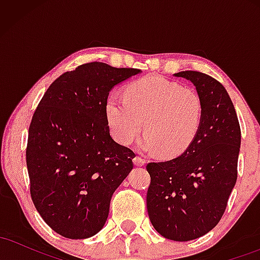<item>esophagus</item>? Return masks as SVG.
<instances>
[{
    "label": "esophagus",
    "mask_w": 260,
    "mask_h": 260,
    "mask_svg": "<svg viewBox=\"0 0 260 260\" xmlns=\"http://www.w3.org/2000/svg\"><path fill=\"white\" fill-rule=\"evenodd\" d=\"M133 164L136 166H143L145 164V160H143L142 157H139V156H136L133 159Z\"/></svg>",
    "instance_id": "obj_1"
}]
</instances>
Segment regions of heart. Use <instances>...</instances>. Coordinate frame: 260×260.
<instances>
[{"label":"heart","instance_id":"obj_1","mask_svg":"<svg viewBox=\"0 0 260 260\" xmlns=\"http://www.w3.org/2000/svg\"><path fill=\"white\" fill-rule=\"evenodd\" d=\"M106 118L117 142L128 145L143 128V153L176 157L194 142L203 120V103L192 89L160 76H147L131 83L124 98L106 100Z\"/></svg>","mask_w":260,"mask_h":260}]
</instances>
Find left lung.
Returning <instances> with one entry per match:
<instances>
[{"mask_svg":"<svg viewBox=\"0 0 260 260\" xmlns=\"http://www.w3.org/2000/svg\"><path fill=\"white\" fill-rule=\"evenodd\" d=\"M193 83L203 103L194 142L178 157L149 162L147 209L154 229L168 240L186 242L219 223L237 180L241 128L221 83L196 71L175 73Z\"/></svg>","mask_w":260,"mask_h":260,"instance_id":"left-lung-1","label":"left lung"}]
</instances>
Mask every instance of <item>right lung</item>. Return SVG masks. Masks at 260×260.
<instances>
[{
  "instance_id": "add662e5",
  "label": "right lung",
  "mask_w": 260,
  "mask_h": 260,
  "mask_svg": "<svg viewBox=\"0 0 260 260\" xmlns=\"http://www.w3.org/2000/svg\"><path fill=\"white\" fill-rule=\"evenodd\" d=\"M139 73L82 64L59 76L35 110L26 147L31 199L66 238H89L104 228L112 194L132 171L134 153L110 136L105 106L113 86Z\"/></svg>"
}]
</instances>
